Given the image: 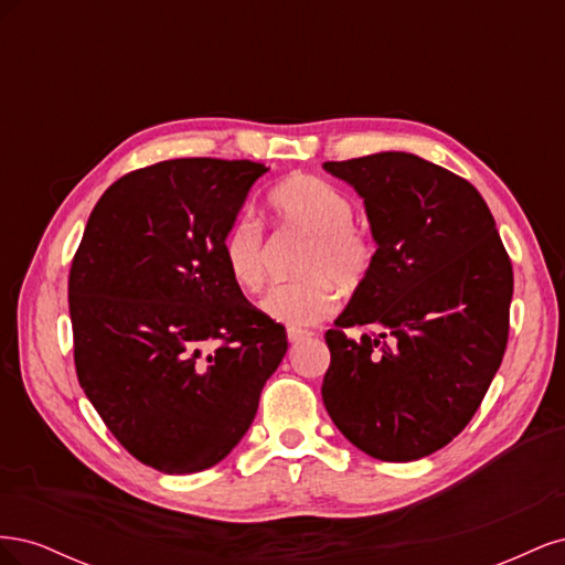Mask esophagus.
<instances>
[{"mask_svg":"<svg viewBox=\"0 0 565 565\" xmlns=\"http://www.w3.org/2000/svg\"><path fill=\"white\" fill-rule=\"evenodd\" d=\"M311 337H313V332H309V330H299V328H289V330H287L289 344H301V341L311 339Z\"/></svg>","mask_w":565,"mask_h":565,"instance_id":"1","label":"esophagus"}]
</instances>
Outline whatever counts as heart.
<instances>
[{
	"label": "heart",
	"instance_id": "b5f03b06",
	"mask_svg": "<svg viewBox=\"0 0 565 565\" xmlns=\"http://www.w3.org/2000/svg\"><path fill=\"white\" fill-rule=\"evenodd\" d=\"M268 204L280 226L309 235L299 264L309 278L273 287L262 301V311L276 322L309 328L339 309L337 285L355 289L370 276L377 247L367 231L353 224L349 195L318 177H289L273 188ZM221 259L237 289H262L264 235L254 218L233 221L221 241Z\"/></svg>",
	"mask_w": 565,
	"mask_h": 565
}]
</instances>
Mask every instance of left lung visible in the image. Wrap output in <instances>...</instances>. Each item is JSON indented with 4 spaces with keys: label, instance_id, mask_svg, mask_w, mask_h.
Wrapping results in <instances>:
<instances>
[{
    "label": "left lung",
    "instance_id": "obj_1",
    "mask_svg": "<svg viewBox=\"0 0 565 565\" xmlns=\"http://www.w3.org/2000/svg\"><path fill=\"white\" fill-rule=\"evenodd\" d=\"M322 169L363 198L377 245L324 334V409L374 459L426 457L465 429L502 363L511 262L481 193L448 169L393 150Z\"/></svg>",
    "mask_w": 565,
    "mask_h": 565
}]
</instances>
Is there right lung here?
<instances>
[{
  "instance_id": "obj_1",
  "label": "right lung",
  "mask_w": 565,
  "mask_h": 565,
  "mask_svg": "<svg viewBox=\"0 0 565 565\" xmlns=\"http://www.w3.org/2000/svg\"><path fill=\"white\" fill-rule=\"evenodd\" d=\"M268 167L181 158L100 195L67 297L79 386L110 434L162 473L218 465L247 434L285 328L243 297L221 241Z\"/></svg>"
}]
</instances>
